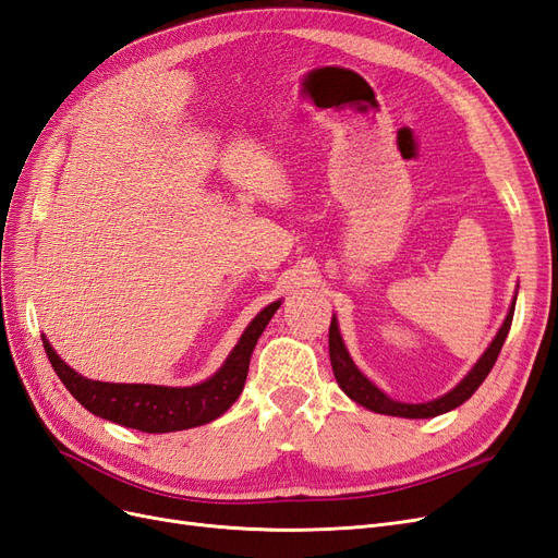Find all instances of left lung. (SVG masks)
I'll use <instances>...</instances> for the list:
<instances>
[{
	"mask_svg": "<svg viewBox=\"0 0 558 558\" xmlns=\"http://www.w3.org/2000/svg\"><path fill=\"white\" fill-rule=\"evenodd\" d=\"M519 289V286H517ZM514 305H517V293L512 298V305L508 316H505L502 326L498 328L496 337L492 340V344L486 347V351L480 356V361L470 367V373L456 384L451 391H447L445 396L428 400V402H400L388 398L379 386H375L369 381L359 365L353 363L351 353L347 351V344L342 340V332H340V324H337V316L332 314L330 320V332H328V349H330V365H332V375L340 384L342 391L353 400L359 402L361 408L369 410V412H377V414H388V416H402V418H430V416H440L445 412H451L463 404L472 393L477 391L482 386V381L486 379V375L492 373V367L498 359V353L508 340V332L512 326V316H514Z\"/></svg>",
	"mask_w": 558,
	"mask_h": 558,
	"instance_id": "8db88e82",
	"label": "left lung"
}]
</instances>
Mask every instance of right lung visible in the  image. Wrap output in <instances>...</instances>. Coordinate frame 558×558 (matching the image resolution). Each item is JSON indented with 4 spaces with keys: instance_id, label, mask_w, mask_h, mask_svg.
I'll return each instance as SVG.
<instances>
[{
    "instance_id": "obj_1",
    "label": "right lung",
    "mask_w": 558,
    "mask_h": 558,
    "mask_svg": "<svg viewBox=\"0 0 558 558\" xmlns=\"http://www.w3.org/2000/svg\"><path fill=\"white\" fill-rule=\"evenodd\" d=\"M279 305L281 300H275L258 312L228 353L223 365L209 379L193 386L95 381L66 365L56 353L53 344L46 340V335H41V340L56 375L88 412L142 433H174L205 426L232 408V402L240 398L244 388L251 353Z\"/></svg>"
}]
</instances>
